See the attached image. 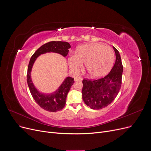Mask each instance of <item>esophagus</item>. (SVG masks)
I'll use <instances>...</instances> for the list:
<instances>
[{"mask_svg": "<svg viewBox=\"0 0 151 151\" xmlns=\"http://www.w3.org/2000/svg\"><path fill=\"white\" fill-rule=\"evenodd\" d=\"M83 79L82 78V77H76L75 78V81H83Z\"/></svg>", "mask_w": 151, "mask_h": 151, "instance_id": "34e87169", "label": "esophagus"}]
</instances>
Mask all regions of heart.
Here are the masks:
<instances>
[{"instance_id":"1","label":"heart","mask_w":151,"mask_h":151,"mask_svg":"<svg viewBox=\"0 0 151 151\" xmlns=\"http://www.w3.org/2000/svg\"><path fill=\"white\" fill-rule=\"evenodd\" d=\"M115 58V53L111 48L100 43H90L77 47L74 56L68 58V63L75 73L84 63L88 75L91 78L97 79L110 71Z\"/></svg>"}]
</instances>
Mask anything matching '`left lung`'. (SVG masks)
Segmentation results:
<instances>
[{"instance_id":"8db88e82","label":"left lung","mask_w":151,"mask_h":151,"mask_svg":"<svg viewBox=\"0 0 151 151\" xmlns=\"http://www.w3.org/2000/svg\"><path fill=\"white\" fill-rule=\"evenodd\" d=\"M116 60L110 72L97 80L84 79L83 99L87 106L93 109L106 107L115 99L122 85L123 65L119 52L113 47Z\"/></svg>"}]
</instances>
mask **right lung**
<instances>
[{"label": "right lung", "instance_id": "add662e5", "mask_svg": "<svg viewBox=\"0 0 151 151\" xmlns=\"http://www.w3.org/2000/svg\"><path fill=\"white\" fill-rule=\"evenodd\" d=\"M70 45L66 42H50L43 45L32 55L28 67L27 83L31 94L36 103L45 110L50 112L60 111L65 106L67 94L74 83V78L67 77L59 88L50 94L40 93L35 88L31 77V72L33 64L40 55L47 53H57L65 57L69 51Z\"/></svg>", "mask_w": 151, "mask_h": 151}]
</instances>
